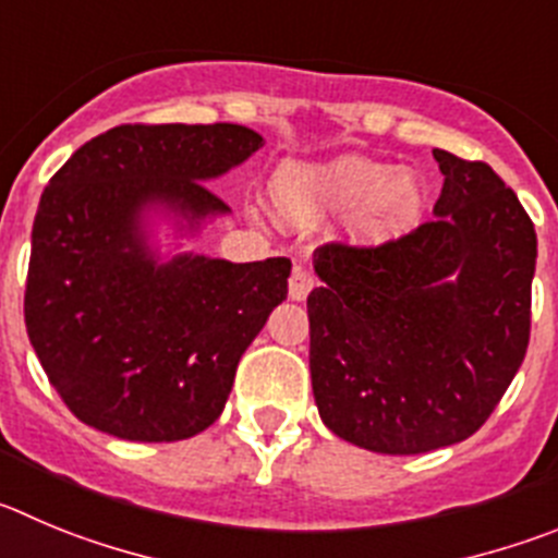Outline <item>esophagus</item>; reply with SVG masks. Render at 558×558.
I'll return each instance as SVG.
<instances>
[{"instance_id":"1","label":"esophagus","mask_w":558,"mask_h":558,"mask_svg":"<svg viewBox=\"0 0 558 558\" xmlns=\"http://www.w3.org/2000/svg\"><path fill=\"white\" fill-rule=\"evenodd\" d=\"M314 286H316V278L308 272V269L294 267V272H291V278H289V296L294 300V303H303Z\"/></svg>"}]
</instances>
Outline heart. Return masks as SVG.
Listing matches in <instances>:
<instances>
[{
	"instance_id": "b5f03b06",
	"label": "heart",
	"mask_w": 558,
	"mask_h": 558,
	"mask_svg": "<svg viewBox=\"0 0 558 558\" xmlns=\"http://www.w3.org/2000/svg\"><path fill=\"white\" fill-rule=\"evenodd\" d=\"M280 220L314 228L352 215V233L366 244L404 236L426 208V186L415 170H393L363 156L289 161L272 179Z\"/></svg>"
}]
</instances>
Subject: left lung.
<instances>
[{
  "label": "left lung",
  "instance_id": "1",
  "mask_svg": "<svg viewBox=\"0 0 558 558\" xmlns=\"http://www.w3.org/2000/svg\"><path fill=\"white\" fill-rule=\"evenodd\" d=\"M435 217L377 244L316 247L311 383L322 421L377 454H424L490 418L525 357L534 222L484 161L432 150Z\"/></svg>",
  "mask_w": 558,
  "mask_h": 558
}]
</instances>
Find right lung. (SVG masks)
Instances as JSON below:
<instances>
[{"instance_id": "obj_1", "label": "right lung", "mask_w": 558, "mask_h": 558, "mask_svg": "<svg viewBox=\"0 0 558 558\" xmlns=\"http://www.w3.org/2000/svg\"><path fill=\"white\" fill-rule=\"evenodd\" d=\"M264 137L236 123H129L82 145L51 175L33 226L24 322L68 410L107 435L173 444L220 418L239 357L289 291V258L159 262L145 215L190 233L228 215L203 181Z\"/></svg>"}]
</instances>
